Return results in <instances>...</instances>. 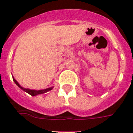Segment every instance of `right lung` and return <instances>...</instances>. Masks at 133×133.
Segmentation results:
<instances>
[{
    "mask_svg": "<svg viewBox=\"0 0 133 133\" xmlns=\"http://www.w3.org/2000/svg\"><path fill=\"white\" fill-rule=\"evenodd\" d=\"M13 81L16 84V85L19 87L21 89H23V91H25V92H27L28 94H29L31 96H36V95H38V94H44L47 92V91H50L51 89L53 88V87H50V88H47V89H42V90H34V89H25V88H23L18 83V82L13 78Z\"/></svg>",
    "mask_w": 133,
    "mask_h": 133,
    "instance_id": "right-lung-1",
    "label": "right lung"
}]
</instances>
